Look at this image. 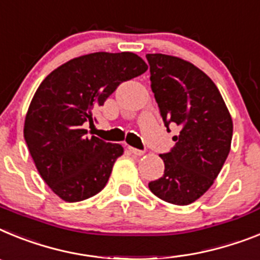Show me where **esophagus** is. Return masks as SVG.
<instances>
[{"label":"esophagus","instance_id":"1","mask_svg":"<svg viewBox=\"0 0 260 260\" xmlns=\"http://www.w3.org/2000/svg\"><path fill=\"white\" fill-rule=\"evenodd\" d=\"M129 150H131V153H132V154H135V155H143L144 153V150H140V149H136V148H132V146H129Z\"/></svg>","mask_w":260,"mask_h":260}]
</instances>
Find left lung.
I'll list each match as a JSON object with an SVG mask.
<instances>
[{
	"label": "left lung",
	"instance_id": "8db88e82",
	"mask_svg": "<svg viewBox=\"0 0 260 260\" xmlns=\"http://www.w3.org/2000/svg\"><path fill=\"white\" fill-rule=\"evenodd\" d=\"M146 60L165 127L180 128L174 148L161 154L164 175L149 188L171 204H191L208 191L226 161L232 116L213 81L193 64L162 53H148Z\"/></svg>",
	"mask_w": 260,
	"mask_h": 260
}]
</instances>
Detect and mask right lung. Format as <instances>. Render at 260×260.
Wrapping results in <instances>:
<instances>
[{"label": "right lung", "instance_id": "add662e5", "mask_svg": "<svg viewBox=\"0 0 260 260\" xmlns=\"http://www.w3.org/2000/svg\"><path fill=\"white\" fill-rule=\"evenodd\" d=\"M146 69L132 52H95L65 62L40 83L23 135L36 169L58 198L76 203L105 188L123 146L87 137L83 125H94L96 108Z\"/></svg>", "mask_w": 260, "mask_h": 260}]
</instances>
